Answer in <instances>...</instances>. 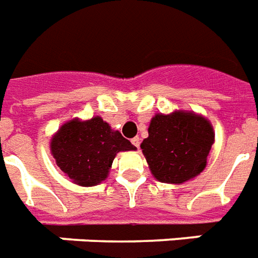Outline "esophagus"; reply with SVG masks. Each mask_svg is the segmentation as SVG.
<instances>
[{
    "label": "esophagus",
    "instance_id": "esophagus-1",
    "mask_svg": "<svg viewBox=\"0 0 258 258\" xmlns=\"http://www.w3.org/2000/svg\"><path fill=\"white\" fill-rule=\"evenodd\" d=\"M131 142H133V145H134V146L139 148V144H141V138H139V137H135V138H133V141H131Z\"/></svg>",
    "mask_w": 258,
    "mask_h": 258
}]
</instances>
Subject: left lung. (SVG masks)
<instances>
[{"mask_svg":"<svg viewBox=\"0 0 258 258\" xmlns=\"http://www.w3.org/2000/svg\"><path fill=\"white\" fill-rule=\"evenodd\" d=\"M148 133L141 149L158 182L182 184L205 169L215 131L202 114L187 110L156 113Z\"/></svg>","mask_w":258,"mask_h":258,"instance_id":"left-lung-1","label":"left lung"}]
</instances>
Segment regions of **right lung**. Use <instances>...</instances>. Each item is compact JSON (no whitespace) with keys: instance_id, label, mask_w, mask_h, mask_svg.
Listing matches in <instances>:
<instances>
[{"instance_id":"add662e5","label":"right lung","mask_w":258,"mask_h":258,"mask_svg":"<svg viewBox=\"0 0 258 258\" xmlns=\"http://www.w3.org/2000/svg\"><path fill=\"white\" fill-rule=\"evenodd\" d=\"M135 146L100 116L89 120H68L50 139L57 167L79 186L100 184L109 175L116 154Z\"/></svg>"}]
</instances>
